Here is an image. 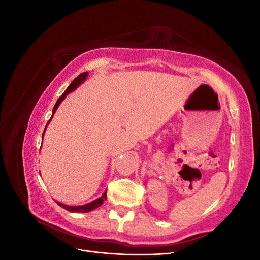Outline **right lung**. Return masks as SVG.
<instances>
[{"instance_id":"1","label":"right lung","mask_w":260,"mask_h":260,"mask_svg":"<svg viewBox=\"0 0 260 260\" xmlns=\"http://www.w3.org/2000/svg\"><path fill=\"white\" fill-rule=\"evenodd\" d=\"M88 75H89V73H82V74H80L79 76H78L77 78H75L74 81H73L72 83H70L68 88L66 89V91H65L64 93H62V95L57 100L56 104H55V106H54V108H53L52 117H53V115L55 114V112H56V109H57V107L59 106V104L61 103V101L66 98L67 94L70 93L72 91H74V90L77 88V86H79V85L86 79V77H88ZM52 117L50 118V120L48 121V123H46V127H48V124H49V122L51 121ZM46 127H45V129H46ZM45 129H44V131H45ZM43 135H44V132H43ZM42 138H43V136H42ZM106 193H107V191H106L103 195H102L101 198H99L98 200L93 201V202H91V203H89V204H85V205H82V206H68V205H64V204L58 203V202H56V203L58 204V205H59L60 207L67 209L68 211H72V212H89V211H91V210H93V209H95V208L100 207V206L102 205V204L104 203V201L106 200Z\"/></svg>"}]
</instances>
